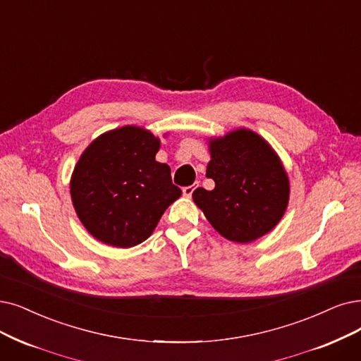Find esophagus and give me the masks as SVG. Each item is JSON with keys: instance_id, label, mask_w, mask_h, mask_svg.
Here are the masks:
<instances>
[{"instance_id": "esophagus-1", "label": "esophagus", "mask_w": 361, "mask_h": 361, "mask_svg": "<svg viewBox=\"0 0 361 361\" xmlns=\"http://www.w3.org/2000/svg\"><path fill=\"white\" fill-rule=\"evenodd\" d=\"M195 186H197V185H190V186H185V188L182 190L183 195H185V197H188V198H190V197L192 195L194 190H195Z\"/></svg>"}]
</instances>
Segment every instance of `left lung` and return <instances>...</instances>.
Here are the masks:
<instances>
[{
    "instance_id": "obj_1",
    "label": "left lung",
    "mask_w": 361,
    "mask_h": 361,
    "mask_svg": "<svg viewBox=\"0 0 361 361\" xmlns=\"http://www.w3.org/2000/svg\"><path fill=\"white\" fill-rule=\"evenodd\" d=\"M206 176L214 188H197L194 203L229 241L250 243L268 234L289 204L290 185L279 154L250 128L209 139Z\"/></svg>"
}]
</instances>
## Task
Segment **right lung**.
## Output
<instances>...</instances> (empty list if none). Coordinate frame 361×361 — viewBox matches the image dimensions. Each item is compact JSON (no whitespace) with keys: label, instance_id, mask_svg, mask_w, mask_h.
Returning <instances> with one entry per match:
<instances>
[{"label":"right lung","instance_id":"right-lung-1","mask_svg":"<svg viewBox=\"0 0 361 361\" xmlns=\"http://www.w3.org/2000/svg\"><path fill=\"white\" fill-rule=\"evenodd\" d=\"M160 137L137 126L97 136L84 149L71 176L78 219L99 241L128 249L145 241L182 191L170 167L155 160Z\"/></svg>","mask_w":361,"mask_h":361}]
</instances>
